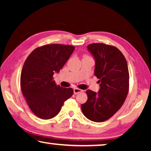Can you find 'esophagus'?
<instances>
[{
    "label": "esophagus",
    "instance_id": "34e87169",
    "mask_svg": "<svg viewBox=\"0 0 151 151\" xmlns=\"http://www.w3.org/2000/svg\"><path fill=\"white\" fill-rule=\"evenodd\" d=\"M82 91H82V89H80V88H75L73 89V93L75 95L79 93H82Z\"/></svg>",
    "mask_w": 151,
    "mask_h": 151
}]
</instances>
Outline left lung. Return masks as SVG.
<instances>
[{
    "label": "left lung",
    "instance_id": "1",
    "mask_svg": "<svg viewBox=\"0 0 151 151\" xmlns=\"http://www.w3.org/2000/svg\"><path fill=\"white\" fill-rule=\"evenodd\" d=\"M96 60L94 75L98 78V93L87 90V101L81 105L86 118L102 122L121 108L129 89V73L124 55L117 47L103 43L87 46Z\"/></svg>",
    "mask_w": 151,
    "mask_h": 151
}]
</instances>
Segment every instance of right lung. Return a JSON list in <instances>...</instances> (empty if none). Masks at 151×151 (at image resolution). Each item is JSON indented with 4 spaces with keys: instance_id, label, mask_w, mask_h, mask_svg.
<instances>
[{
    "instance_id": "right-lung-1",
    "label": "right lung",
    "mask_w": 151,
    "mask_h": 151,
    "mask_svg": "<svg viewBox=\"0 0 151 151\" xmlns=\"http://www.w3.org/2000/svg\"><path fill=\"white\" fill-rule=\"evenodd\" d=\"M74 49L72 45H45L37 47L27 58L20 75V87L29 107L37 117H54L73 95V88L58 86L53 76L63 67Z\"/></svg>"
}]
</instances>
